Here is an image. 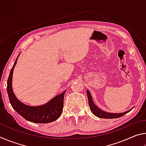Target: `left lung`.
<instances>
[{
    "mask_svg": "<svg viewBox=\"0 0 146 146\" xmlns=\"http://www.w3.org/2000/svg\"><path fill=\"white\" fill-rule=\"evenodd\" d=\"M87 95L88 98V102H89V106H90V110H91V111H92V113L94 115L99 118H108V119H110V118H119L122 117V116L125 115L127 113L129 112L130 111L132 110L131 109V110L127 111H125L124 113H113L104 111H102V110H100V108H98L97 106H96V105L94 104L92 97H91V93L88 90H87Z\"/></svg>",
    "mask_w": 146,
    "mask_h": 146,
    "instance_id": "8db88e82",
    "label": "left lung"
}]
</instances>
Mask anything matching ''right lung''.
Returning <instances> with one entry per match:
<instances>
[{"label":"right lung","mask_w":146,"mask_h":146,"mask_svg":"<svg viewBox=\"0 0 146 146\" xmlns=\"http://www.w3.org/2000/svg\"><path fill=\"white\" fill-rule=\"evenodd\" d=\"M19 56V55L10 71L7 82V91L11 106L20 115L31 122L47 123L58 119L62 113L64 94L66 90L56 95L45 104L39 106L26 105L15 97L12 89V76Z\"/></svg>","instance_id":"add662e5"}]
</instances>
